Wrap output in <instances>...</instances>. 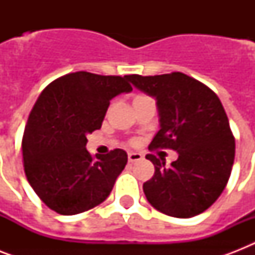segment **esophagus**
Returning <instances> with one entry per match:
<instances>
[{"instance_id":"obj_1","label":"esophagus","mask_w":255,"mask_h":255,"mask_svg":"<svg viewBox=\"0 0 255 255\" xmlns=\"http://www.w3.org/2000/svg\"><path fill=\"white\" fill-rule=\"evenodd\" d=\"M139 160H143L141 153H137V152H129L128 153V161L129 163H135V161H139Z\"/></svg>"}]
</instances>
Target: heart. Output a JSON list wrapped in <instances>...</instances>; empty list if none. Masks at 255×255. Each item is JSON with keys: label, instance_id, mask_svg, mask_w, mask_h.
<instances>
[{"label": "heart", "instance_id": "obj_1", "mask_svg": "<svg viewBox=\"0 0 255 255\" xmlns=\"http://www.w3.org/2000/svg\"><path fill=\"white\" fill-rule=\"evenodd\" d=\"M140 96H141V95H140ZM136 98H139V96H136Z\"/></svg>", "mask_w": 255, "mask_h": 255}]
</instances>
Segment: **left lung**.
<instances>
[{"label": "left lung", "mask_w": 255, "mask_h": 255, "mask_svg": "<svg viewBox=\"0 0 255 255\" xmlns=\"http://www.w3.org/2000/svg\"><path fill=\"white\" fill-rule=\"evenodd\" d=\"M126 78L156 99L160 129L149 149L169 148L178 153L169 167L152 153L145 156L155 165L153 177L143 184L148 202L177 218L205 212L225 189L236 153L234 136L218 96L182 73Z\"/></svg>", "instance_id": "1"}]
</instances>
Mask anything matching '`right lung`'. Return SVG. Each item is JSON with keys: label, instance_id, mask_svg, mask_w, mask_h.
I'll return each instance as SVG.
<instances>
[{"label": "right lung", "instance_id": "obj_1", "mask_svg": "<svg viewBox=\"0 0 255 255\" xmlns=\"http://www.w3.org/2000/svg\"><path fill=\"white\" fill-rule=\"evenodd\" d=\"M126 79L67 74L34 104L22 137L23 168L34 192L54 212L73 216L102 204L126 167L123 149L96 157L86 149V136L102 127L110 100L132 91Z\"/></svg>", "mask_w": 255, "mask_h": 255}]
</instances>
